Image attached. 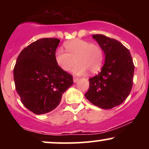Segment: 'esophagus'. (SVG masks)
Returning a JSON list of instances; mask_svg holds the SVG:
<instances>
[{"label":"esophagus","mask_w":149,"mask_h":149,"mask_svg":"<svg viewBox=\"0 0 149 149\" xmlns=\"http://www.w3.org/2000/svg\"><path fill=\"white\" fill-rule=\"evenodd\" d=\"M78 80H79V78H78V77L76 76H73V82H74V83H76Z\"/></svg>","instance_id":"34e87169"}]
</instances>
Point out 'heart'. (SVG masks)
<instances>
[{
    "instance_id": "heart-1",
    "label": "heart",
    "mask_w": 149,
    "mask_h": 149,
    "mask_svg": "<svg viewBox=\"0 0 149 149\" xmlns=\"http://www.w3.org/2000/svg\"><path fill=\"white\" fill-rule=\"evenodd\" d=\"M66 53L59 48L54 54V59L60 69L68 72L76 62L73 70L77 75H81L88 70L91 73H97L102 67L104 54L102 47L97 43H90L88 40L76 38L64 43Z\"/></svg>"
}]
</instances>
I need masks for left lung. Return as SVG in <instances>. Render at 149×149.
Returning a JSON list of instances; mask_svg holds the SVG:
<instances>
[{"instance_id": "obj_1", "label": "left lung", "mask_w": 149, "mask_h": 149, "mask_svg": "<svg viewBox=\"0 0 149 149\" xmlns=\"http://www.w3.org/2000/svg\"><path fill=\"white\" fill-rule=\"evenodd\" d=\"M105 53V62L101 72L89 79L90 88L85 94L94 105L109 109L122 104L130 93L134 65L129 49L117 40L102 34H95Z\"/></svg>"}]
</instances>
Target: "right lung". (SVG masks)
<instances>
[{
  "instance_id": "1",
  "label": "right lung",
  "mask_w": 149,
  "mask_h": 149,
  "mask_svg": "<svg viewBox=\"0 0 149 149\" xmlns=\"http://www.w3.org/2000/svg\"><path fill=\"white\" fill-rule=\"evenodd\" d=\"M60 40L46 38L32 42L19 54L14 80L22 104L36 114L47 113L60 103L73 85V76L62 71L54 59Z\"/></svg>"
}]
</instances>
